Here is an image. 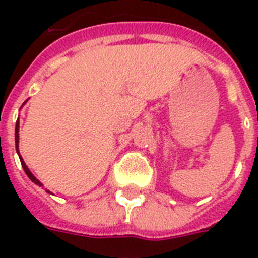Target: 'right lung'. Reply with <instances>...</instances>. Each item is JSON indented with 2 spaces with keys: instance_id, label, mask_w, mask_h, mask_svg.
Wrapping results in <instances>:
<instances>
[{
  "instance_id": "1",
  "label": "right lung",
  "mask_w": 258,
  "mask_h": 258,
  "mask_svg": "<svg viewBox=\"0 0 258 258\" xmlns=\"http://www.w3.org/2000/svg\"><path fill=\"white\" fill-rule=\"evenodd\" d=\"M16 150H17V151H18V120H17V123H16ZM18 155H20V153H18ZM20 161H21L22 169H24V171L26 172V175L29 176V179L32 180V182H34V183H36V184H40V186H41V183H40V180H38L37 178H36V176H34L33 174H32V172L29 171V169L26 167L25 162L22 161L21 157H20ZM46 191H48V190H46ZM48 192H49V191H48Z\"/></svg>"
}]
</instances>
